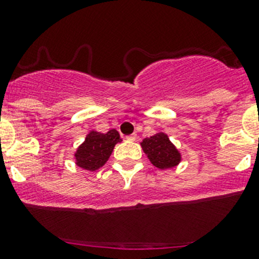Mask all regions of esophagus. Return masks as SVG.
<instances>
[{
	"label": "esophagus",
	"mask_w": 259,
	"mask_h": 259,
	"mask_svg": "<svg viewBox=\"0 0 259 259\" xmlns=\"http://www.w3.org/2000/svg\"><path fill=\"white\" fill-rule=\"evenodd\" d=\"M126 140H129V142H134V140H137V134L127 135V137H126Z\"/></svg>",
	"instance_id": "esophagus-1"
}]
</instances>
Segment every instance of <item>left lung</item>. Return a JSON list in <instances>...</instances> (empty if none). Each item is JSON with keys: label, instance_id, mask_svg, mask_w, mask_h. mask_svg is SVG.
Here are the masks:
<instances>
[{"label": "left lung", "instance_id": "left-lung-1", "mask_svg": "<svg viewBox=\"0 0 259 259\" xmlns=\"http://www.w3.org/2000/svg\"><path fill=\"white\" fill-rule=\"evenodd\" d=\"M143 150L150 159L151 164L159 169H169L176 166L180 161V154L170 143L168 135L158 133L146 138L142 143Z\"/></svg>", "mask_w": 259, "mask_h": 259}]
</instances>
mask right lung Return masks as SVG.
I'll list each match as a JSON object with an SVG mask.
<instances>
[{
  "label": "right lung",
  "instance_id": "right-lung-1",
  "mask_svg": "<svg viewBox=\"0 0 259 259\" xmlns=\"http://www.w3.org/2000/svg\"><path fill=\"white\" fill-rule=\"evenodd\" d=\"M119 142H121V139L115 129L109 130L105 134L91 132L86 135L85 142L75 153L76 164L86 170H98L108 161L115 144Z\"/></svg>",
  "mask_w": 259,
  "mask_h": 259
}]
</instances>
